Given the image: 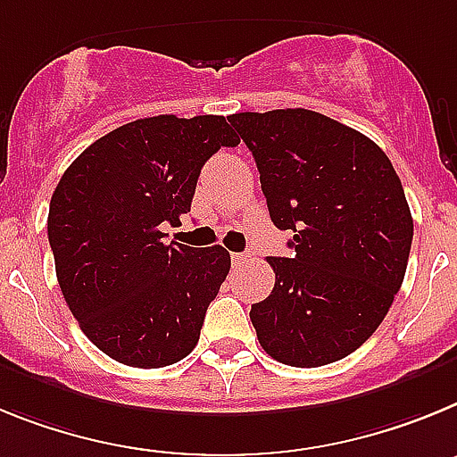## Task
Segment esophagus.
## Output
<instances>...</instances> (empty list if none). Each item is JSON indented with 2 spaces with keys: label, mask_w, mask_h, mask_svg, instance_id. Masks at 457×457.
<instances>
[{
  "label": "esophagus",
  "mask_w": 457,
  "mask_h": 457,
  "mask_svg": "<svg viewBox=\"0 0 457 457\" xmlns=\"http://www.w3.org/2000/svg\"><path fill=\"white\" fill-rule=\"evenodd\" d=\"M248 257H251V253H232V264L234 267H241Z\"/></svg>",
  "instance_id": "1"
}]
</instances>
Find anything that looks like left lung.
Segmentation results:
<instances>
[{"instance_id": "left-lung-1", "label": "left lung", "mask_w": 457, "mask_h": 457, "mask_svg": "<svg viewBox=\"0 0 457 457\" xmlns=\"http://www.w3.org/2000/svg\"><path fill=\"white\" fill-rule=\"evenodd\" d=\"M260 170L289 257H269L271 295L253 303L262 349L285 366L345 359L370 338L403 285L414 220L386 154L303 108L229 117Z\"/></svg>"}]
</instances>
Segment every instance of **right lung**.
Listing matches in <instances>:
<instances>
[{
	"label": "right lung",
	"instance_id": "add662e5",
	"mask_svg": "<svg viewBox=\"0 0 457 457\" xmlns=\"http://www.w3.org/2000/svg\"><path fill=\"white\" fill-rule=\"evenodd\" d=\"M237 145L225 117L158 114L103 135L59 179L47 213L59 287L87 338L110 359L172 366L200 340L229 253L165 244L161 225H179L202 165Z\"/></svg>",
	"mask_w": 457,
	"mask_h": 457
}]
</instances>
